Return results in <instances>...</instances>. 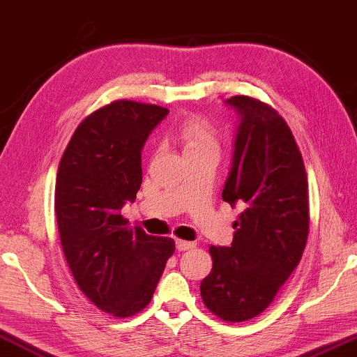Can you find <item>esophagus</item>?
I'll return each mask as SVG.
<instances>
[{
	"label": "esophagus",
	"mask_w": 357,
	"mask_h": 357,
	"mask_svg": "<svg viewBox=\"0 0 357 357\" xmlns=\"http://www.w3.org/2000/svg\"><path fill=\"white\" fill-rule=\"evenodd\" d=\"M195 243L194 241H185V240H176V250L178 251H189L194 250Z\"/></svg>",
	"instance_id": "34e87169"
}]
</instances>
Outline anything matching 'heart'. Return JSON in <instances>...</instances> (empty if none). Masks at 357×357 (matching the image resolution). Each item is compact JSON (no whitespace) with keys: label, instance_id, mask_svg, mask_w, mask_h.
Masks as SVG:
<instances>
[{"label":"heart","instance_id":"b5f03b06","mask_svg":"<svg viewBox=\"0 0 357 357\" xmlns=\"http://www.w3.org/2000/svg\"><path fill=\"white\" fill-rule=\"evenodd\" d=\"M181 139L184 144V152L218 149V139L213 127L202 119H189L181 127Z\"/></svg>","mask_w":357,"mask_h":357}]
</instances>
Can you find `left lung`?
I'll return each mask as SVG.
<instances>
[{"instance_id":"left-lung-1","label":"left lung","mask_w":357,"mask_h":357,"mask_svg":"<svg viewBox=\"0 0 357 357\" xmlns=\"http://www.w3.org/2000/svg\"><path fill=\"white\" fill-rule=\"evenodd\" d=\"M225 105L238 114L234 157L222 200L241 214L230 246H211L213 270L200 284L203 302L241 322L273 302L307 245L308 181L302 154L278 112L250 97Z\"/></svg>"}]
</instances>
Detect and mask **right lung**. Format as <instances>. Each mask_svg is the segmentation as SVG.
Segmentation results:
<instances>
[{
	"label": "right lung",
	"mask_w": 357,
	"mask_h": 357,
	"mask_svg": "<svg viewBox=\"0 0 357 357\" xmlns=\"http://www.w3.org/2000/svg\"><path fill=\"white\" fill-rule=\"evenodd\" d=\"M168 109L114 101L79 123L61 157L55 214L68 267L90 302L127 318L151 302L174 241L130 227L121 209L143 181L141 151Z\"/></svg>",
	"instance_id": "1"
}]
</instances>
